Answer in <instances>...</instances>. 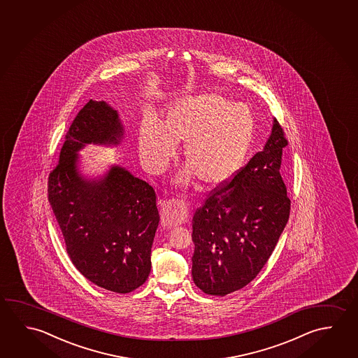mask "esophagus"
<instances>
[{"instance_id":"obj_1","label":"esophagus","mask_w":358,"mask_h":358,"mask_svg":"<svg viewBox=\"0 0 358 358\" xmlns=\"http://www.w3.org/2000/svg\"><path fill=\"white\" fill-rule=\"evenodd\" d=\"M162 224L172 227L185 223L188 218L187 203L182 199H171L162 208Z\"/></svg>"}]
</instances>
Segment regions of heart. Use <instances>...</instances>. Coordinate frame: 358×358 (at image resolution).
<instances>
[{"label": "heart", "instance_id": "1", "mask_svg": "<svg viewBox=\"0 0 358 358\" xmlns=\"http://www.w3.org/2000/svg\"><path fill=\"white\" fill-rule=\"evenodd\" d=\"M256 134V116L243 102H232L220 92L185 94L173 101L159 123L142 122L137 146L147 170L161 173L186 142L188 164L177 177L188 185L194 176L207 187H218L235 177L245 164Z\"/></svg>", "mask_w": 358, "mask_h": 358}]
</instances>
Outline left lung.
<instances>
[{
    "label": "left lung",
    "instance_id": "left-lung-1",
    "mask_svg": "<svg viewBox=\"0 0 358 358\" xmlns=\"http://www.w3.org/2000/svg\"><path fill=\"white\" fill-rule=\"evenodd\" d=\"M287 140L277 120L264 150L216 188L192 220V278L207 294L226 296L264 268L289 217L281 176Z\"/></svg>",
    "mask_w": 358,
    "mask_h": 358
}]
</instances>
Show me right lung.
Returning a JSON list of instances; mask_svg holds the SVG:
<instances>
[{
  "label": "right lung",
  "instance_id": "right-lung-1",
  "mask_svg": "<svg viewBox=\"0 0 358 358\" xmlns=\"http://www.w3.org/2000/svg\"><path fill=\"white\" fill-rule=\"evenodd\" d=\"M123 124L105 101H88L70 126L59 164L48 177V201L72 264L88 281L116 293L145 283L159 215L143 180L113 164L90 180L78 169L86 145L117 146Z\"/></svg>",
  "mask_w": 358,
  "mask_h": 358
}]
</instances>
